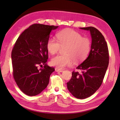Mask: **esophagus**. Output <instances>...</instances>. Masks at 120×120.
<instances>
[{
  "instance_id": "34e87169",
  "label": "esophagus",
  "mask_w": 120,
  "mask_h": 120,
  "mask_svg": "<svg viewBox=\"0 0 120 120\" xmlns=\"http://www.w3.org/2000/svg\"><path fill=\"white\" fill-rule=\"evenodd\" d=\"M55 71L57 72H62L63 70H60V69H58V68H55Z\"/></svg>"
}]
</instances>
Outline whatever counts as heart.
Wrapping results in <instances>:
<instances>
[{
    "label": "heart",
    "mask_w": 120,
    "mask_h": 120,
    "mask_svg": "<svg viewBox=\"0 0 120 120\" xmlns=\"http://www.w3.org/2000/svg\"><path fill=\"white\" fill-rule=\"evenodd\" d=\"M58 43L50 38L47 41L46 48L50 54L57 53L60 48H64L63 55H58L52 59L50 63L58 68H63L72 65L73 60L78 63L87 57L91 48L88 38H83L79 33L72 29H65L57 34Z\"/></svg>",
    "instance_id": "heart-1"
}]
</instances>
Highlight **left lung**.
<instances>
[{
  "label": "left lung",
  "instance_id": "8db88e82",
  "mask_svg": "<svg viewBox=\"0 0 120 120\" xmlns=\"http://www.w3.org/2000/svg\"><path fill=\"white\" fill-rule=\"evenodd\" d=\"M80 29L90 31L91 50L87 58L76 68L81 73L73 71L67 87L76 98L84 99L93 94L102 83L109 64V52L105 38L96 28L89 27Z\"/></svg>",
  "mask_w": 120,
  "mask_h": 120
}]
</instances>
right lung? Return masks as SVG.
I'll return each instance as SVG.
<instances>
[{
    "mask_svg": "<svg viewBox=\"0 0 120 120\" xmlns=\"http://www.w3.org/2000/svg\"><path fill=\"white\" fill-rule=\"evenodd\" d=\"M58 26L34 24L18 38L11 53L13 75L17 85L28 96L41 93L49 83L55 68L48 66L46 48L52 30ZM44 67L40 69L38 66Z\"/></svg>",
    "mask_w": 120,
    "mask_h": 120,
    "instance_id": "right-lung-1",
    "label": "right lung"
}]
</instances>
